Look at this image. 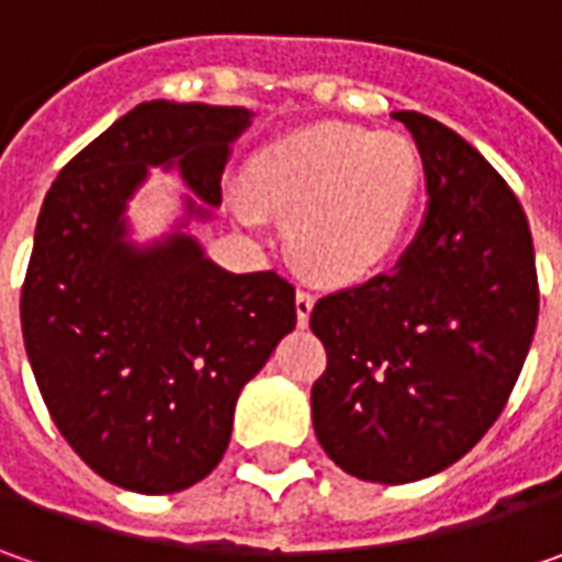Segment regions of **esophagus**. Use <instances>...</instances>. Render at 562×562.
<instances>
[{"label":"esophagus","mask_w":562,"mask_h":562,"mask_svg":"<svg viewBox=\"0 0 562 562\" xmlns=\"http://www.w3.org/2000/svg\"><path fill=\"white\" fill-rule=\"evenodd\" d=\"M315 306V296L310 291H296V322L300 325H306L310 322V315H313Z\"/></svg>","instance_id":"34e87169"}]
</instances>
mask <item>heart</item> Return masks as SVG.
<instances>
[{
	"label": "heart",
	"mask_w": 562,
	"mask_h": 562,
	"mask_svg": "<svg viewBox=\"0 0 562 562\" xmlns=\"http://www.w3.org/2000/svg\"><path fill=\"white\" fill-rule=\"evenodd\" d=\"M419 181V153L406 137L318 124L262 146L227 203L256 231L266 205L291 212L296 259L325 281H359L397 249Z\"/></svg>",
	"instance_id": "1"
}]
</instances>
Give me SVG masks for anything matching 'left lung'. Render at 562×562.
Wrapping results in <instances>:
<instances>
[{"label": "left lung", "instance_id": "left-lung-1", "mask_svg": "<svg viewBox=\"0 0 562 562\" xmlns=\"http://www.w3.org/2000/svg\"><path fill=\"white\" fill-rule=\"evenodd\" d=\"M428 209L387 274L328 293L310 328L328 350L315 438L344 472L406 485L465 457L507 406L538 325L526 212L485 156L419 112H394Z\"/></svg>", "mask_w": 562, "mask_h": 562}]
</instances>
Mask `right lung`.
<instances>
[{
  "label": "right lung",
  "mask_w": 562,
  "mask_h": 562,
  "mask_svg": "<svg viewBox=\"0 0 562 562\" xmlns=\"http://www.w3.org/2000/svg\"><path fill=\"white\" fill-rule=\"evenodd\" d=\"M252 124L244 105H134L49 187L21 331L46 409L112 485L175 494L225 457L249 378L296 325L278 271L234 274L187 231L222 205V171ZM149 167L178 170L186 215L153 245L130 240L126 203Z\"/></svg>",
  "instance_id": "right-lung-1"
}]
</instances>
